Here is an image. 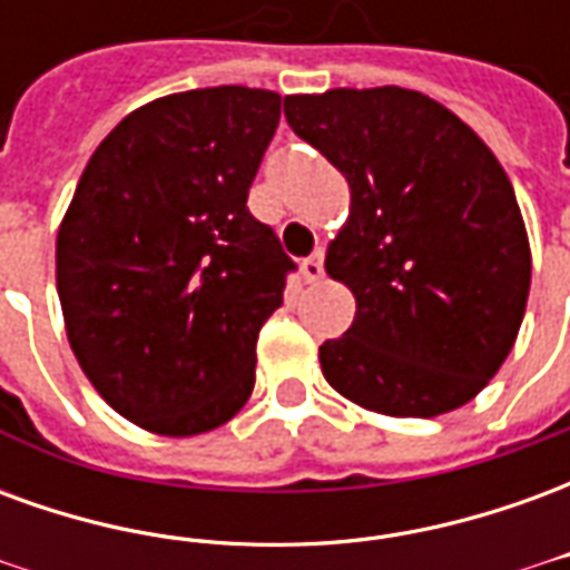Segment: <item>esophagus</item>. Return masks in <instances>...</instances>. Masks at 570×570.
Masks as SVG:
<instances>
[{"mask_svg": "<svg viewBox=\"0 0 570 570\" xmlns=\"http://www.w3.org/2000/svg\"><path fill=\"white\" fill-rule=\"evenodd\" d=\"M302 277L308 284H317L323 277V249H314L308 259H302Z\"/></svg>", "mask_w": 570, "mask_h": 570, "instance_id": "1", "label": "esophagus"}]
</instances>
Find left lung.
Here are the masks:
<instances>
[{"mask_svg": "<svg viewBox=\"0 0 570 570\" xmlns=\"http://www.w3.org/2000/svg\"><path fill=\"white\" fill-rule=\"evenodd\" d=\"M284 116L351 186L326 274L354 293L321 370L351 403L391 419L464 406L498 375L525 317L531 247L494 151L428 94H289Z\"/></svg>", "mask_w": 570, "mask_h": 570, "instance_id": "1", "label": "left lung"}]
</instances>
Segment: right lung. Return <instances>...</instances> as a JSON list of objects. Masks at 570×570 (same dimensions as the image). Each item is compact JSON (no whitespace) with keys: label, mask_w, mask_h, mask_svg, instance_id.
I'll return each instance as SVG.
<instances>
[{"label":"right lung","mask_w":570,"mask_h":570,"mask_svg":"<svg viewBox=\"0 0 570 570\" xmlns=\"http://www.w3.org/2000/svg\"><path fill=\"white\" fill-rule=\"evenodd\" d=\"M281 94L200 88L121 118L57 232V296L81 372L161 436L216 430L256 382V338L296 265L247 210Z\"/></svg>","instance_id":"add662e5"}]
</instances>
